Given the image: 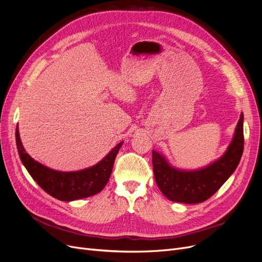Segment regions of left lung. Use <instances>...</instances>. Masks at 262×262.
Wrapping results in <instances>:
<instances>
[{"instance_id":"8db88e82","label":"left lung","mask_w":262,"mask_h":262,"mask_svg":"<svg viewBox=\"0 0 262 262\" xmlns=\"http://www.w3.org/2000/svg\"><path fill=\"white\" fill-rule=\"evenodd\" d=\"M244 147L243 114L235 136L225 154L210 166L196 171L172 168L163 156L153 150L152 162L155 181L167 199L185 204H196L211 198L238 167Z\"/></svg>"}]
</instances>
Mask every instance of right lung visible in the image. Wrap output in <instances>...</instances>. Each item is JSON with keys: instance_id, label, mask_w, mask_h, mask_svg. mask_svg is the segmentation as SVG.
<instances>
[{"instance_id": "add662e5", "label": "right lung", "mask_w": 262, "mask_h": 262, "mask_svg": "<svg viewBox=\"0 0 262 262\" xmlns=\"http://www.w3.org/2000/svg\"><path fill=\"white\" fill-rule=\"evenodd\" d=\"M16 142L20 159L33 180L48 194L64 202L88 198L101 192L108 183L116 156L123 143L120 142L116 145L94 167L77 172H59L42 166L25 153L20 140L18 126L16 129Z\"/></svg>"}]
</instances>
